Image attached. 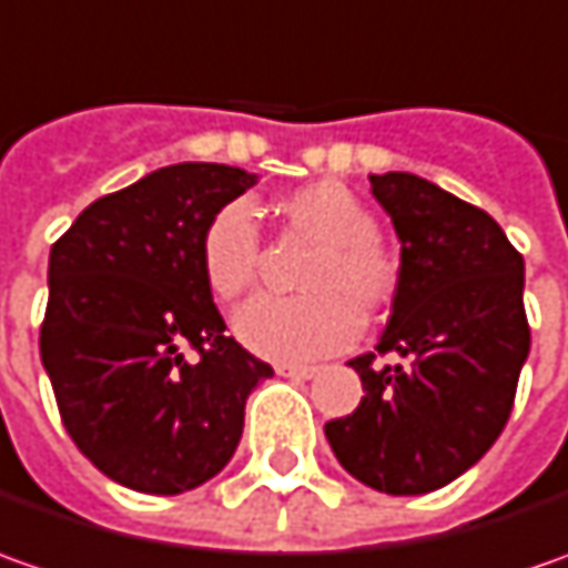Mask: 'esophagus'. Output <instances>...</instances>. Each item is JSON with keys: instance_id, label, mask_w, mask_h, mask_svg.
I'll return each mask as SVG.
<instances>
[{"instance_id": "esophagus-1", "label": "esophagus", "mask_w": 568, "mask_h": 568, "mask_svg": "<svg viewBox=\"0 0 568 568\" xmlns=\"http://www.w3.org/2000/svg\"><path fill=\"white\" fill-rule=\"evenodd\" d=\"M274 369H277V376H287V379H313L316 376V366H300V363H277Z\"/></svg>"}]
</instances>
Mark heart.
<instances>
[{"label":"heart","instance_id":"b5f03b06","mask_svg":"<svg viewBox=\"0 0 568 568\" xmlns=\"http://www.w3.org/2000/svg\"><path fill=\"white\" fill-rule=\"evenodd\" d=\"M294 224L322 240L303 268L300 296H258L236 313V338L252 354L281 363L318 361L351 347L361 316L392 306L402 287L395 255L379 243V221L335 180L287 195ZM199 268L217 300H236L258 277V224L250 202L233 199L207 217L199 236Z\"/></svg>","mask_w":568,"mask_h":568}]
</instances>
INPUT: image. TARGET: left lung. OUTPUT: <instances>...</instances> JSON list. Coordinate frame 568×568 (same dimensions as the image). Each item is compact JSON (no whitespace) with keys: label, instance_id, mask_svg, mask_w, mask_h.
Instances as JSON below:
<instances>
[{"label":"left lung","instance_id":"obj_1","mask_svg":"<svg viewBox=\"0 0 568 568\" xmlns=\"http://www.w3.org/2000/svg\"><path fill=\"white\" fill-rule=\"evenodd\" d=\"M402 240V287L376 351L354 357L363 395L325 436L361 484L420 496L477 465L509 420L531 351L525 258L487 211L414 173L369 176Z\"/></svg>","mask_w":568,"mask_h":568}]
</instances>
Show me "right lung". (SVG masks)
<instances>
[{"mask_svg":"<svg viewBox=\"0 0 568 568\" xmlns=\"http://www.w3.org/2000/svg\"><path fill=\"white\" fill-rule=\"evenodd\" d=\"M227 164H173L84 207L50 250L40 361L78 452L122 487L176 496L243 436L268 363L224 335L199 268L207 217L255 186Z\"/></svg>","mask_w":568,"mask_h":568,"instance_id":"obj_1","label":"right lung"}]
</instances>
